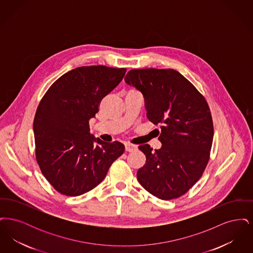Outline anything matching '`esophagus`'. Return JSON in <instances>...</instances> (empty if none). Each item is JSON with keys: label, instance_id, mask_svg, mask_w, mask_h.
Listing matches in <instances>:
<instances>
[{"label": "esophagus", "instance_id": "obj_1", "mask_svg": "<svg viewBox=\"0 0 253 253\" xmlns=\"http://www.w3.org/2000/svg\"><path fill=\"white\" fill-rule=\"evenodd\" d=\"M125 150H126V152H133V151L137 150V145L126 143L125 144Z\"/></svg>", "mask_w": 253, "mask_h": 253}]
</instances>
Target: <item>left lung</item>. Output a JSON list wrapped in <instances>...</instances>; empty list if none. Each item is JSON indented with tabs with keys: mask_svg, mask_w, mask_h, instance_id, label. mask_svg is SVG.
I'll list each match as a JSON object with an SVG mask.
<instances>
[{
	"mask_svg": "<svg viewBox=\"0 0 253 253\" xmlns=\"http://www.w3.org/2000/svg\"><path fill=\"white\" fill-rule=\"evenodd\" d=\"M125 83L142 93L148 120L160 125L159 150L138 146L146 163L137 180L159 199L178 198L199 180L210 159L213 123L208 102L173 69H132Z\"/></svg>",
	"mask_w": 253,
	"mask_h": 253,
	"instance_id": "left-lung-1",
	"label": "left lung"
}]
</instances>
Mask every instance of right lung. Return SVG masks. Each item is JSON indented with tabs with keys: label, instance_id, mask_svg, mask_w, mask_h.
<instances>
[{
	"label": "right lung",
	"instance_id": "1",
	"mask_svg": "<svg viewBox=\"0 0 253 253\" xmlns=\"http://www.w3.org/2000/svg\"><path fill=\"white\" fill-rule=\"evenodd\" d=\"M126 68L82 66L49 87L34 118L36 160L53 188L78 196L93 190L124 153V145L104 142L90 133L89 121L99 103L120 84Z\"/></svg>",
	"mask_w": 253,
	"mask_h": 253
}]
</instances>
